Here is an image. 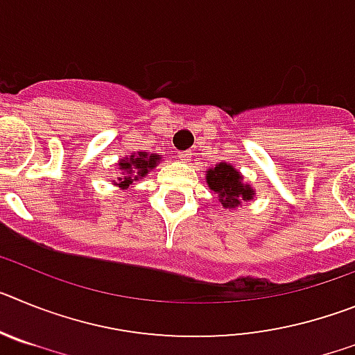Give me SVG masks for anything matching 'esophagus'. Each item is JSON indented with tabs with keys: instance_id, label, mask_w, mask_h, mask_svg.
Masks as SVG:
<instances>
[{
	"instance_id": "obj_1",
	"label": "esophagus",
	"mask_w": 355,
	"mask_h": 355,
	"mask_svg": "<svg viewBox=\"0 0 355 355\" xmlns=\"http://www.w3.org/2000/svg\"><path fill=\"white\" fill-rule=\"evenodd\" d=\"M178 158L181 159V162H190V159H192V155H190V153H188V150H184V153H180V155H178Z\"/></svg>"
}]
</instances>
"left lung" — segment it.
<instances>
[{
	"mask_svg": "<svg viewBox=\"0 0 355 355\" xmlns=\"http://www.w3.org/2000/svg\"><path fill=\"white\" fill-rule=\"evenodd\" d=\"M206 183L216 193L225 209H236L241 202H249L256 196V190L243 181V175L227 162L216 163L206 171Z\"/></svg>",
	"mask_w": 355,
	"mask_h": 355,
	"instance_id": "1",
	"label": "left lung"
}]
</instances>
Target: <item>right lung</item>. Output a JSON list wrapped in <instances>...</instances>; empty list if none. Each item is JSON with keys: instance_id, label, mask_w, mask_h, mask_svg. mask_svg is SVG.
Listing matches in <instances>:
<instances>
[{"instance_id": "1", "label": "right lung", "mask_w": 355, "mask_h": 355, "mask_svg": "<svg viewBox=\"0 0 355 355\" xmlns=\"http://www.w3.org/2000/svg\"><path fill=\"white\" fill-rule=\"evenodd\" d=\"M162 162V155H149V153H144V150H139V153H131L126 158H121L117 163L119 167V175L117 180H112V184L119 188H128L133 181H139L142 178H146L150 171L155 167H158V163Z\"/></svg>"}]
</instances>
